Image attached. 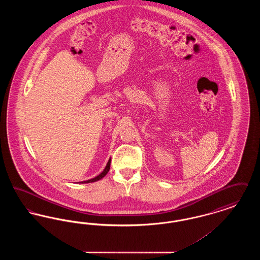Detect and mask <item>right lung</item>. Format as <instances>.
<instances>
[{
	"instance_id": "obj_1",
	"label": "right lung",
	"mask_w": 260,
	"mask_h": 260,
	"mask_svg": "<svg viewBox=\"0 0 260 260\" xmlns=\"http://www.w3.org/2000/svg\"><path fill=\"white\" fill-rule=\"evenodd\" d=\"M110 164H111V158L109 159V161L107 162V165H106V167H105V169L103 170L102 173H99L98 176H95V177H93V178H91V179H88V180H86V181H82V182H79V183H91V182L99 181V179L103 178V177L107 174V173L109 172V170H110Z\"/></svg>"
}]
</instances>
